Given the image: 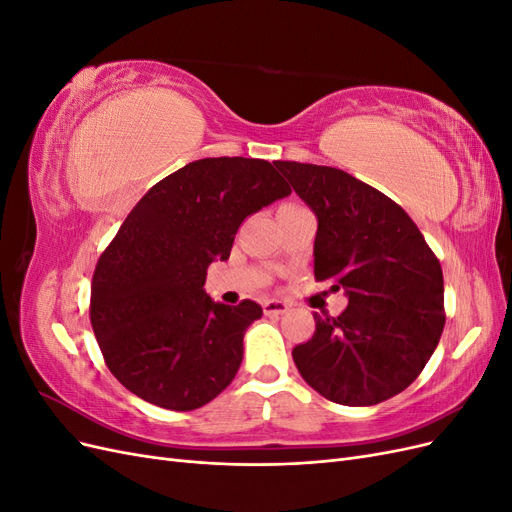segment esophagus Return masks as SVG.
Masks as SVG:
<instances>
[{"label": "esophagus", "instance_id": "1", "mask_svg": "<svg viewBox=\"0 0 512 512\" xmlns=\"http://www.w3.org/2000/svg\"><path fill=\"white\" fill-rule=\"evenodd\" d=\"M288 309H290V305L280 299H269L262 303V312H265L267 316H282L288 312Z\"/></svg>", "mask_w": 512, "mask_h": 512}]
</instances>
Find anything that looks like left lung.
I'll return each instance as SVG.
<instances>
[{
    "label": "left lung",
    "mask_w": 512,
    "mask_h": 512,
    "mask_svg": "<svg viewBox=\"0 0 512 512\" xmlns=\"http://www.w3.org/2000/svg\"><path fill=\"white\" fill-rule=\"evenodd\" d=\"M316 213L314 275L344 288L337 318L314 314L292 350L303 380L342 406H376L418 378L444 329L440 260L389 196L333 166L275 162Z\"/></svg>",
    "instance_id": "8db88e82"
}]
</instances>
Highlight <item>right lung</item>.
I'll return each mask as SVG.
<instances>
[{
	"label": "right lung",
	"instance_id": "add662e5",
	"mask_svg": "<svg viewBox=\"0 0 512 512\" xmlns=\"http://www.w3.org/2000/svg\"><path fill=\"white\" fill-rule=\"evenodd\" d=\"M288 194L267 160L205 158L138 200L98 260L89 305L104 361L130 393L188 412L237 376L243 335L262 307L215 303L207 269L228 260L247 215Z\"/></svg>",
	"mask_w": 512,
	"mask_h": 512
}]
</instances>
